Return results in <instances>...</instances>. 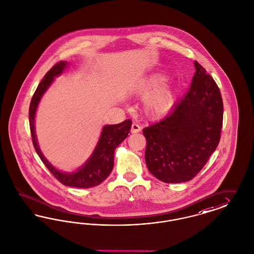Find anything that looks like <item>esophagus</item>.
<instances>
[{
  "label": "esophagus",
  "mask_w": 254,
  "mask_h": 254,
  "mask_svg": "<svg viewBox=\"0 0 254 254\" xmlns=\"http://www.w3.org/2000/svg\"><path fill=\"white\" fill-rule=\"evenodd\" d=\"M140 130H141V127L137 123H132V127H131V132L132 133L140 132Z\"/></svg>",
  "instance_id": "1"
}]
</instances>
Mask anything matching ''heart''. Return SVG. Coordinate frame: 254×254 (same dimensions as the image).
<instances>
[{"label":"heart","instance_id":"heart-1","mask_svg":"<svg viewBox=\"0 0 254 254\" xmlns=\"http://www.w3.org/2000/svg\"><path fill=\"white\" fill-rule=\"evenodd\" d=\"M167 77L161 73L152 74L142 79L135 88L137 95H147L144 99L145 110L154 118L166 116L176 102L175 92L165 83Z\"/></svg>","mask_w":254,"mask_h":254}]
</instances>
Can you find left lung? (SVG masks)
<instances>
[{"label": "left lung", "mask_w": 254, "mask_h": 254, "mask_svg": "<svg viewBox=\"0 0 254 254\" xmlns=\"http://www.w3.org/2000/svg\"><path fill=\"white\" fill-rule=\"evenodd\" d=\"M194 67L195 73L185 97L165 119L143 129L146 165L154 177L165 183L192 179L206 165L220 140V90L196 61Z\"/></svg>", "instance_id": "8db88e82"}]
</instances>
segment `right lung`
I'll return each mask as SVG.
<instances>
[{
  "label": "right lung",
  "instance_id": "obj_1",
  "mask_svg": "<svg viewBox=\"0 0 254 254\" xmlns=\"http://www.w3.org/2000/svg\"><path fill=\"white\" fill-rule=\"evenodd\" d=\"M66 66V62H60L56 64L55 65L45 74L44 78L42 79V81L40 82L34 93L29 106V125L32 135V142L37 154L44 162V165L46 166L50 173L62 184L69 187L82 189L96 187L100 183H102L110 175L114 167L115 150L127 137L128 133L130 132L132 121L126 120L119 124L104 126L101 132V135L99 137V143L97 145L95 151L90 156L87 162L81 168H79L77 172L67 174L58 171L46 160V158L44 157L39 148L34 128V120L39 101L42 99L44 92L50 86V84L54 80V77L61 75Z\"/></svg>",
  "mask_w": 254,
  "mask_h": 254
}]
</instances>
